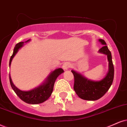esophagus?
<instances>
[{"label":"esophagus","mask_w":127,"mask_h":127,"mask_svg":"<svg viewBox=\"0 0 127 127\" xmlns=\"http://www.w3.org/2000/svg\"><path fill=\"white\" fill-rule=\"evenodd\" d=\"M71 66V64L69 63V62H65V63H64L63 64V65H62V68H63V69L65 70V71L68 70Z\"/></svg>","instance_id":"1"}]
</instances>
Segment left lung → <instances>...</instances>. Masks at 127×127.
Here are the masks:
<instances>
[{
    "label": "left lung",
    "mask_w": 127,
    "mask_h": 127,
    "mask_svg": "<svg viewBox=\"0 0 127 127\" xmlns=\"http://www.w3.org/2000/svg\"><path fill=\"white\" fill-rule=\"evenodd\" d=\"M98 40L104 45L98 52L106 55L108 61V71L106 76L100 81H92L74 70L71 71L74 76V91L79 98L88 101H95L104 96L111 87L114 80V68L111 53L104 40L99 39Z\"/></svg>",
    "instance_id": "left-lung-1"
}]
</instances>
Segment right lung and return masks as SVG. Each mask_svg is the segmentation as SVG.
Segmentation results:
<instances>
[{
    "label": "right lung",
    "mask_w": 127,
    "mask_h": 127,
    "mask_svg": "<svg viewBox=\"0 0 127 127\" xmlns=\"http://www.w3.org/2000/svg\"><path fill=\"white\" fill-rule=\"evenodd\" d=\"M30 41L31 39H29L25 42H21L16 45L14 48L13 54L10 57L9 61V67L10 66L14 56L18 53L19 50L24 46V43H27ZM64 70L62 68L56 69L49 73V75L47 76L45 80L40 85L29 91H22L16 87L12 82L10 73H9V80L12 89L23 101L29 104H38L46 101L51 96L56 78L61 73H64Z\"/></svg>",
    "instance_id": "add662e5"
}]
</instances>
